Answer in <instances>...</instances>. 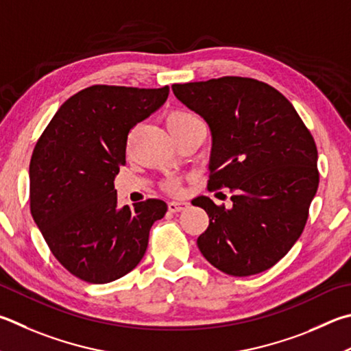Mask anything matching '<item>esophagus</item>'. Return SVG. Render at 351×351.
Listing matches in <instances>:
<instances>
[{
	"mask_svg": "<svg viewBox=\"0 0 351 351\" xmlns=\"http://www.w3.org/2000/svg\"><path fill=\"white\" fill-rule=\"evenodd\" d=\"M187 207H189V202H186V201H170L169 202V210L171 213L182 212V210H186Z\"/></svg>",
	"mask_w": 351,
	"mask_h": 351,
	"instance_id": "34e87169",
	"label": "esophagus"
}]
</instances>
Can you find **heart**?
Masks as SVG:
<instances>
[{"instance_id": "b5f03b06", "label": "heart", "mask_w": 351, "mask_h": 351, "mask_svg": "<svg viewBox=\"0 0 351 351\" xmlns=\"http://www.w3.org/2000/svg\"><path fill=\"white\" fill-rule=\"evenodd\" d=\"M196 123H201V121L197 119L195 114L189 113V112H184V110L171 112L167 117V119H165V125H167L169 133L181 132V130L187 129V127L193 125ZM167 187H169V190H176L178 184H176V181H169Z\"/></svg>"}]
</instances>
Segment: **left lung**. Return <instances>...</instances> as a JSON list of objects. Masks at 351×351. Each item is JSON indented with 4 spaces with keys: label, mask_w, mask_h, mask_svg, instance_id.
<instances>
[{
    "label": "left lung",
    "mask_w": 351,
    "mask_h": 351,
    "mask_svg": "<svg viewBox=\"0 0 351 351\" xmlns=\"http://www.w3.org/2000/svg\"><path fill=\"white\" fill-rule=\"evenodd\" d=\"M212 132L208 190L230 189L232 207L197 196L208 215L197 247L232 276L269 270L301 237L319 184L315 139L275 87L241 76L171 86Z\"/></svg>",
    "instance_id": "8db88e82"
}]
</instances>
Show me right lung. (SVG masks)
I'll use <instances>...</instances> for the list:
<instances>
[{"instance_id":"right-lung-1","label":"right lung","mask_w":351,"mask_h":351,"mask_svg":"<svg viewBox=\"0 0 351 351\" xmlns=\"http://www.w3.org/2000/svg\"><path fill=\"white\" fill-rule=\"evenodd\" d=\"M169 86H92L62 104L30 159V212L50 252L73 276L107 284L143 259L161 199L118 207L114 176L125 164L127 135L156 112Z\"/></svg>"}]
</instances>
